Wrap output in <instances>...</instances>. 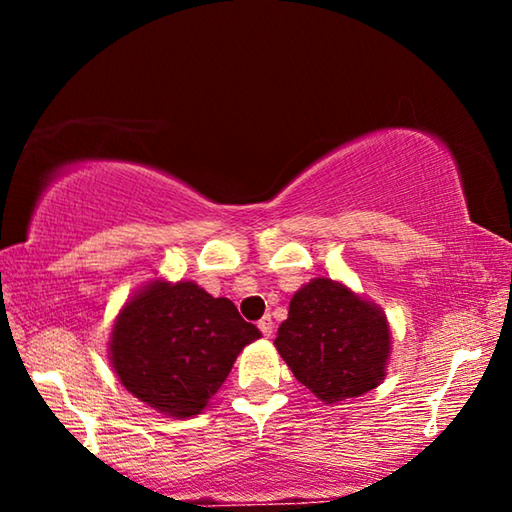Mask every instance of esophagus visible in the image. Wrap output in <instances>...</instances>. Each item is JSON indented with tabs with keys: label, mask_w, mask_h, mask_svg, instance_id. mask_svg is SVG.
Segmentation results:
<instances>
[{
	"label": "esophagus",
	"mask_w": 512,
	"mask_h": 512,
	"mask_svg": "<svg viewBox=\"0 0 512 512\" xmlns=\"http://www.w3.org/2000/svg\"><path fill=\"white\" fill-rule=\"evenodd\" d=\"M257 327H259V332L266 336V339L268 336H273V318L271 316H264L262 320H259Z\"/></svg>",
	"instance_id": "esophagus-1"
}]
</instances>
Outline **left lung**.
<instances>
[{"label":"left lung","mask_w":512,"mask_h":512,"mask_svg":"<svg viewBox=\"0 0 512 512\" xmlns=\"http://www.w3.org/2000/svg\"><path fill=\"white\" fill-rule=\"evenodd\" d=\"M275 348L302 386L334 404L368 393L384 379L391 329L375 305L318 277L291 298Z\"/></svg>","instance_id":"8db88e82"}]
</instances>
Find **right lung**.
<instances>
[{
	"instance_id": "add662e5",
	"label": "right lung",
	"mask_w": 512,
	"mask_h": 512,
	"mask_svg": "<svg viewBox=\"0 0 512 512\" xmlns=\"http://www.w3.org/2000/svg\"><path fill=\"white\" fill-rule=\"evenodd\" d=\"M259 336L228 298H212L194 282H153L121 309L110 359L137 400L173 418H192Z\"/></svg>"
}]
</instances>
